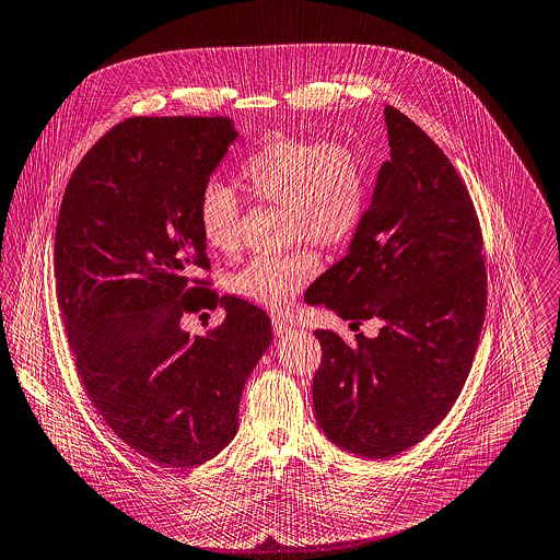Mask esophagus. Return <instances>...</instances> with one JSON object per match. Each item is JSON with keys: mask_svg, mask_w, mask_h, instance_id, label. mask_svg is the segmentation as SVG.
Wrapping results in <instances>:
<instances>
[{"mask_svg": "<svg viewBox=\"0 0 560 560\" xmlns=\"http://www.w3.org/2000/svg\"><path fill=\"white\" fill-rule=\"evenodd\" d=\"M272 331H275V336H288L290 331H292V323H288L285 318H281V316H275L272 318Z\"/></svg>", "mask_w": 560, "mask_h": 560, "instance_id": "esophagus-1", "label": "esophagus"}]
</instances>
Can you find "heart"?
I'll use <instances>...</instances> for the list:
<instances>
[{"label":"heart","mask_w":560,"mask_h":560,"mask_svg":"<svg viewBox=\"0 0 560 560\" xmlns=\"http://www.w3.org/2000/svg\"><path fill=\"white\" fill-rule=\"evenodd\" d=\"M244 191L285 209L290 242L320 248L347 246L364 224L371 180L364 159L342 141L281 137L264 143L240 165ZM196 218L205 244L222 255L240 246V200L211 180L200 189ZM318 255L301 248L281 257H257L231 279V290L268 310H285L318 275Z\"/></svg>","instance_id":"b5f03b06"}]
</instances>
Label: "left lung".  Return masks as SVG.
<instances>
[{"mask_svg":"<svg viewBox=\"0 0 560 560\" xmlns=\"http://www.w3.org/2000/svg\"><path fill=\"white\" fill-rule=\"evenodd\" d=\"M384 115L390 159L364 224L305 294L351 325L382 320L375 338L353 342L318 329L312 386L325 436L371 460L410 450L447 417L487 312L482 231L463 178L410 117L395 106Z\"/></svg>","mask_w":560,"mask_h":560,"instance_id":"left-lung-1","label":"left lung"}]
</instances>
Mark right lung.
<instances>
[{
  "label": "right lung",
  "mask_w": 560,
  "mask_h": 560,
  "mask_svg": "<svg viewBox=\"0 0 560 560\" xmlns=\"http://www.w3.org/2000/svg\"><path fill=\"white\" fill-rule=\"evenodd\" d=\"M237 139L229 117H130L73 170L56 222V299L106 425L159 467L191 469L237 434L244 384L272 340L264 310L218 296L196 207ZM225 320L191 339L179 318Z\"/></svg>",
  "instance_id": "obj_1"
}]
</instances>
